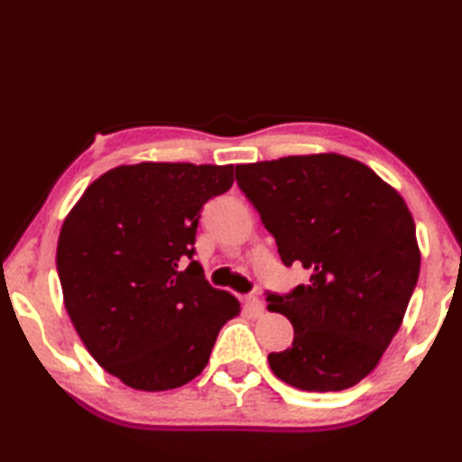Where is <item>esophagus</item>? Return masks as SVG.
Returning a JSON list of instances; mask_svg holds the SVG:
<instances>
[{"label": "esophagus", "instance_id": "obj_1", "mask_svg": "<svg viewBox=\"0 0 462 462\" xmlns=\"http://www.w3.org/2000/svg\"><path fill=\"white\" fill-rule=\"evenodd\" d=\"M242 301H245V308H246L248 314H253V316H261L263 314L264 306H263V301L256 295H245V297H242Z\"/></svg>", "mask_w": 462, "mask_h": 462}]
</instances>
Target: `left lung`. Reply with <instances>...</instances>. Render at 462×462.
Listing matches in <instances>:
<instances>
[{
    "mask_svg": "<svg viewBox=\"0 0 462 462\" xmlns=\"http://www.w3.org/2000/svg\"><path fill=\"white\" fill-rule=\"evenodd\" d=\"M240 191L261 214L285 267L310 281L267 291L293 324L271 371L301 391H340L365 379L400 330L420 275L416 226L402 195L340 154L236 165Z\"/></svg>",
    "mask_w": 462,
    "mask_h": 462,
    "instance_id": "8db88e82",
    "label": "left lung"
}]
</instances>
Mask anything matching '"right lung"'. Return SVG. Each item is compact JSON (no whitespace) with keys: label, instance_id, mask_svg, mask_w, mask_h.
I'll return each mask as SVG.
<instances>
[{"label":"right lung","instance_id":"1","mask_svg":"<svg viewBox=\"0 0 462 462\" xmlns=\"http://www.w3.org/2000/svg\"><path fill=\"white\" fill-rule=\"evenodd\" d=\"M232 183V165L116 167L62 224L57 271L69 318L89 355L124 385L189 383L240 311L193 261L201 209Z\"/></svg>","mask_w":462,"mask_h":462}]
</instances>
